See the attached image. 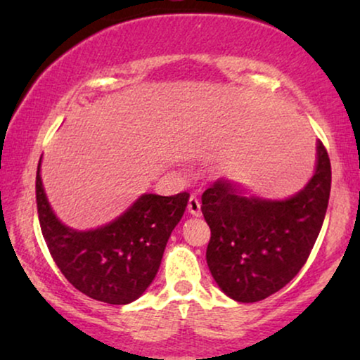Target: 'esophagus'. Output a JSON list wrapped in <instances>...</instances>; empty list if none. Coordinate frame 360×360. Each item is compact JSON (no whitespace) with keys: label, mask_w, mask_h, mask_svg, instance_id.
Returning <instances> with one entry per match:
<instances>
[{"label":"esophagus","mask_w":360,"mask_h":360,"mask_svg":"<svg viewBox=\"0 0 360 360\" xmlns=\"http://www.w3.org/2000/svg\"><path fill=\"white\" fill-rule=\"evenodd\" d=\"M188 213L191 216H201V205H200V200L196 198V196H191V198L188 200Z\"/></svg>","instance_id":"34e87169"}]
</instances>
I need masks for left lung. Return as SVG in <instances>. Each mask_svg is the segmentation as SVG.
Masks as SVG:
<instances>
[{"label": "left lung", "mask_w": 360, "mask_h": 360, "mask_svg": "<svg viewBox=\"0 0 360 360\" xmlns=\"http://www.w3.org/2000/svg\"><path fill=\"white\" fill-rule=\"evenodd\" d=\"M329 191L331 164L321 141L313 176L288 198H262L234 180H216L201 196V213L211 229L206 262L221 292L254 303L283 288L316 243Z\"/></svg>", "instance_id": "1"}]
</instances>
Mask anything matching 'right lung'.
Listing matches in <instances>:
<instances>
[{"mask_svg": "<svg viewBox=\"0 0 360 360\" xmlns=\"http://www.w3.org/2000/svg\"><path fill=\"white\" fill-rule=\"evenodd\" d=\"M41 162L42 157L36 176L39 221L57 267L86 297L110 304L134 302L159 272L167 240L180 223L190 195L144 193L110 223L73 229L57 218L49 203Z\"/></svg>", "mask_w": 360, "mask_h": 360, "instance_id": "obj_1", "label": "right lung"}]
</instances>
